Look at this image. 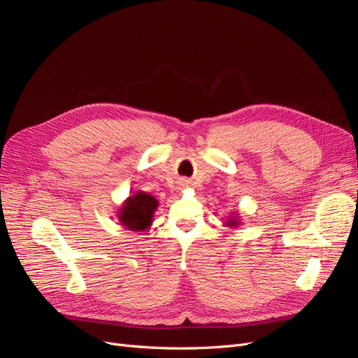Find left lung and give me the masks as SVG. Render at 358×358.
Instances as JSON below:
<instances>
[{"mask_svg": "<svg viewBox=\"0 0 358 358\" xmlns=\"http://www.w3.org/2000/svg\"><path fill=\"white\" fill-rule=\"evenodd\" d=\"M224 224L228 228H237L241 224V222H240L238 216H228V219L224 222Z\"/></svg>", "mask_w": 358, "mask_h": 358, "instance_id": "1", "label": "left lung"}]
</instances>
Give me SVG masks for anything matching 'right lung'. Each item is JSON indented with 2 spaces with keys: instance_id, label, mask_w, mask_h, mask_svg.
<instances>
[{
  "instance_id": "right-lung-1",
  "label": "right lung",
  "mask_w": 358,
  "mask_h": 358,
  "mask_svg": "<svg viewBox=\"0 0 358 358\" xmlns=\"http://www.w3.org/2000/svg\"><path fill=\"white\" fill-rule=\"evenodd\" d=\"M158 200L154 195L136 191L127 196L117 212L120 224L129 231H146L152 225L154 213L158 208Z\"/></svg>"
}]
</instances>
